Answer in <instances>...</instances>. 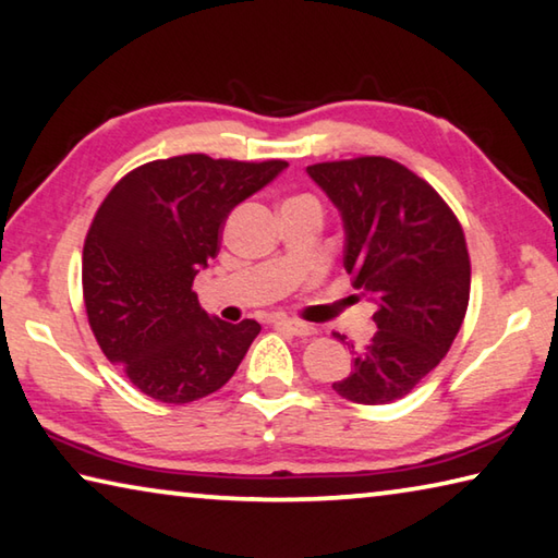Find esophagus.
Masks as SVG:
<instances>
[{"mask_svg": "<svg viewBox=\"0 0 558 558\" xmlns=\"http://www.w3.org/2000/svg\"><path fill=\"white\" fill-rule=\"evenodd\" d=\"M278 325H280L282 329H288V332L298 335V337L315 335V327L307 325V323H300V319H278Z\"/></svg>", "mask_w": 558, "mask_h": 558, "instance_id": "esophagus-1", "label": "esophagus"}]
</instances>
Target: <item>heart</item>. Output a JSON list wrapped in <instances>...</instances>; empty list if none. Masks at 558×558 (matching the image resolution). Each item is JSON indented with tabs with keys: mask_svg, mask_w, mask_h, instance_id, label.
<instances>
[{
	"mask_svg": "<svg viewBox=\"0 0 558 558\" xmlns=\"http://www.w3.org/2000/svg\"><path fill=\"white\" fill-rule=\"evenodd\" d=\"M288 202H315V199H313V196L302 194V196H292V199H288ZM315 204H317V202H315Z\"/></svg>",
	"mask_w": 558,
	"mask_h": 558,
	"instance_id": "obj_1",
	"label": "heart"
}]
</instances>
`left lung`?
<instances>
[{
    "label": "left lung",
    "instance_id": "left-lung-1",
    "mask_svg": "<svg viewBox=\"0 0 558 558\" xmlns=\"http://www.w3.org/2000/svg\"><path fill=\"white\" fill-rule=\"evenodd\" d=\"M307 174L342 211L344 268L376 302V332L352 344V374L332 389L352 403H393L436 369L460 332L470 302L465 233L436 189L396 159H337Z\"/></svg>",
    "mask_w": 558,
    "mask_h": 558
}]
</instances>
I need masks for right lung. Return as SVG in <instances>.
<instances>
[{
    "instance_id": "obj_1",
    "label": "right lung",
    "mask_w": 558,
    "mask_h": 558,
    "mask_svg": "<svg viewBox=\"0 0 558 558\" xmlns=\"http://www.w3.org/2000/svg\"><path fill=\"white\" fill-rule=\"evenodd\" d=\"M288 167L179 155L140 165L110 189L83 243V302L98 344L162 403L219 391L260 325L206 315L192 290L221 245L226 216Z\"/></svg>"
}]
</instances>
